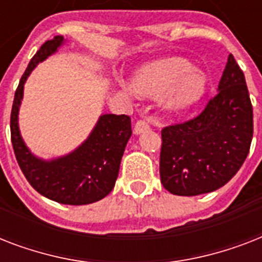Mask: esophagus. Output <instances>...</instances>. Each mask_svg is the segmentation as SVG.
<instances>
[{
    "mask_svg": "<svg viewBox=\"0 0 262 262\" xmlns=\"http://www.w3.org/2000/svg\"><path fill=\"white\" fill-rule=\"evenodd\" d=\"M149 127H151L149 122L144 121V119H140V121H137L135 125V135H140V133H143V132L148 130Z\"/></svg>",
    "mask_w": 262,
    "mask_h": 262,
    "instance_id": "esophagus-1",
    "label": "esophagus"
}]
</instances>
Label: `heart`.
Masks as SVG:
<instances>
[{
    "instance_id": "obj_1",
    "label": "heart",
    "mask_w": 262,
    "mask_h": 262,
    "mask_svg": "<svg viewBox=\"0 0 262 262\" xmlns=\"http://www.w3.org/2000/svg\"><path fill=\"white\" fill-rule=\"evenodd\" d=\"M130 91L140 98L160 96V107L177 114L193 106L205 91V77L182 58L159 59L140 69L130 81Z\"/></svg>"
}]
</instances>
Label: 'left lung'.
<instances>
[{
  "label": "left lung",
  "instance_id": "8db88e82",
  "mask_svg": "<svg viewBox=\"0 0 262 262\" xmlns=\"http://www.w3.org/2000/svg\"><path fill=\"white\" fill-rule=\"evenodd\" d=\"M253 139V107L244 72L232 54L217 94L195 118L162 130L160 181L175 195H199L224 186Z\"/></svg>",
  "mask_w": 262,
  "mask_h": 262
}]
</instances>
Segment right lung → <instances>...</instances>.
<instances>
[{
    "mask_svg": "<svg viewBox=\"0 0 262 262\" xmlns=\"http://www.w3.org/2000/svg\"><path fill=\"white\" fill-rule=\"evenodd\" d=\"M63 43L65 39L61 35L47 40L28 63L14 92L10 137L18 166L35 190L59 204L85 205L104 199L114 189L123 151L132 136L130 117L100 115L81 145L55 159H40L28 149L18 129L24 84L36 65L54 54Z\"/></svg>",
    "mask_w": 262,
    "mask_h": 262,
    "instance_id": "obj_1",
    "label": "right lung"
}]
</instances>
